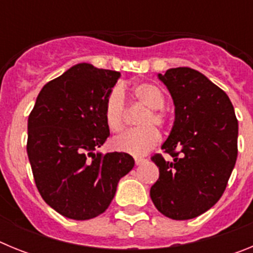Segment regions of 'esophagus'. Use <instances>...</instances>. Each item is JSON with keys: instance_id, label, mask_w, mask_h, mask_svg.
I'll list each match as a JSON object with an SVG mask.
<instances>
[{"instance_id": "1", "label": "esophagus", "mask_w": 253, "mask_h": 253, "mask_svg": "<svg viewBox=\"0 0 253 253\" xmlns=\"http://www.w3.org/2000/svg\"><path fill=\"white\" fill-rule=\"evenodd\" d=\"M146 158H142V157H135V165H142V163L146 162Z\"/></svg>"}]
</instances>
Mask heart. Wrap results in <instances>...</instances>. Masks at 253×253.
Wrapping results in <instances>:
<instances>
[{"label":"heart","instance_id":"heart-1","mask_svg":"<svg viewBox=\"0 0 253 253\" xmlns=\"http://www.w3.org/2000/svg\"><path fill=\"white\" fill-rule=\"evenodd\" d=\"M125 90L116 86L109 92L104 105V118L109 130L120 133L125 126ZM131 95L134 100L147 107L140 116L139 126L113 139L115 151L129 153L131 156H143L151 151L160 140V133L153 125L163 128L167 123L166 113L162 107L166 104V95L158 84L152 82H140L133 86Z\"/></svg>","mask_w":253,"mask_h":253}]
</instances>
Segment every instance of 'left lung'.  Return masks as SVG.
Masks as SVG:
<instances>
[{"label": "left lung", "mask_w": 253, "mask_h": 253, "mask_svg": "<svg viewBox=\"0 0 253 253\" xmlns=\"http://www.w3.org/2000/svg\"><path fill=\"white\" fill-rule=\"evenodd\" d=\"M158 78L175 105V122L161 154L151 158L160 177L151 187L154 207L175 220L199 216L215 205L237 160L238 122L227 93L189 67L167 69Z\"/></svg>", "instance_id": "obj_1"}]
</instances>
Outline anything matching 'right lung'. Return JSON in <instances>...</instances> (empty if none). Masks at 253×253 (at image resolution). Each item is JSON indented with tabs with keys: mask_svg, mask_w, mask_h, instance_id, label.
<instances>
[{
	"mask_svg": "<svg viewBox=\"0 0 253 253\" xmlns=\"http://www.w3.org/2000/svg\"><path fill=\"white\" fill-rule=\"evenodd\" d=\"M120 72L78 63L42 88L28 120V157L44 202L63 216L86 220L110 205L130 154L96 152L110 131L107 95Z\"/></svg>",
	"mask_w": 253,
	"mask_h": 253,
	"instance_id": "right-lung-1",
	"label": "right lung"
}]
</instances>
